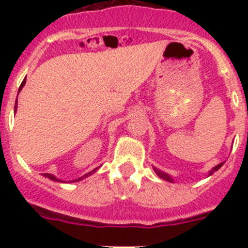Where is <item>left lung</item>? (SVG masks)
I'll return each instance as SVG.
<instances>
[{"mask_svg":"<svg viewBox=\"0 0 248 248\" xmlns=\"http://www.w3.org/2000/svg\"><path fill=\"white\" fill-rule=\"evenodd\" d=\"M223 165V163H221V164H218L217 166H215L214 169H212L211 171H210V175L211 174H214L215 171H217L218 169L221 168V166ZM155 172H156L157 175H159L160 177H161V179H164V180H166V181H170V183H172V179L170 176H169V175H166V174H164V172H161V171H159V170H157V169H155Z\"/></svg>","mask_w":248,"mask_h":248,"instance_id":"left-lung-1","label":"left lung"}]
</instances>
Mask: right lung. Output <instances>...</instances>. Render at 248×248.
<instances>
[{
	"label": "right lung",
	"mask_w": 248,
	"mask_h": 248,
	"mask_svg": "<svg viewBox=\"0 0 248 248\" xmlns=\"http://www.w3.org/2000/svg\"><path fill=\"white\" fill-rule=\"evenodd\" d=\"M25 83H26V78H25V79H23V82H22V84H21V85H19L18 93H19V91H21V89H22V87H23V85H25ZM16 104H17V102H16ZM16 109H17V105H15V111H16ZM95 170H97V169H94L93 171H91V172H89V174L84 175V176H88V175H91V174H92V172H94V171H95ZM43 175H45V176H46V177H48V179H50V180H54V181H61V180H58V179H57V177H54V176H53V175H50V174H43ZM84 176L79 177V179H78V180H80V179H83V177H84ZM78 180H76V181H78Z\"/></svg>",
	"instance_id": "add662e5"
}]
</instances>
